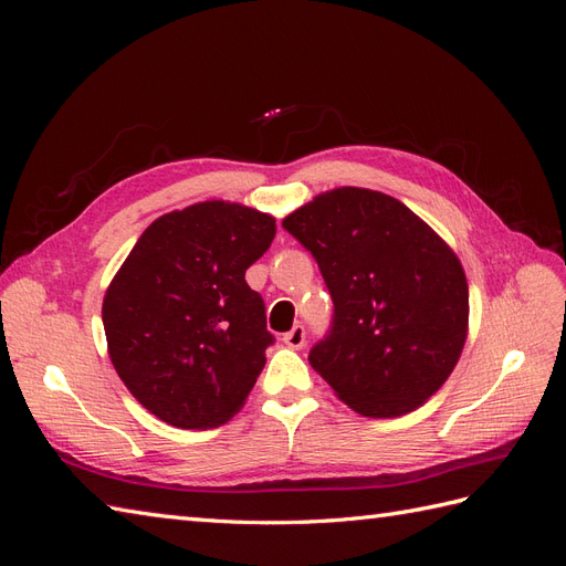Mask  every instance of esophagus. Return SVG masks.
<instances>
[{
    "instance_id": "1",
    "label": "esophagus",
    "mask_w": 566,
    "mask_h": 566,
    "mask_svg": "<svg viewBox=\"0 0 566 566\" xmlns=\"http://www.w3.org/2000/svg\"><path fill=\"white\" fill-rule=\"evenodd\" d=\"M283 342H285V345H287L290 349H302L304 342H306L304 325H295L293 331H287V333L283 335Z\"/></svg>"
}]
</instances>
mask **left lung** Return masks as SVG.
Here are the masks:
<instances>
[{
  "instance_id": "left-lung-1",
  "label": "left lung",
  "mask_w": 566,
  "mask_h": 566,
  "mask_svg": "<svg viewBox=\"0 0 566 566\" xmlns=\"http://www.w3.org/2000/svg\"><path fill=\"white\" fill-rule=\"evenodd\" d=\"M333 297L310 364L366 418H397L447 382L468 337L470 293L455 252L397 198L335 188L283 219Z\"/></svg>"
}]
</instances>
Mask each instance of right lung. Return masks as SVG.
<instances>
[{
	"label": "right lung",
	"mask_w": 566,
	"mask_h": 566,
	"mask_svg": "<svg viewBox=\"0 0 566 566\" xmlns=\"http://www.w3.org/2000/svg\"><path fill=\"white\" fill-rule=\"evenodd\" d=\"M273 235L264 212L198 202L153 221L115 273L101 312L111 361L156 418L205 430L245 403L273 345L245 271Z\"/></svg>",
	"instance_id": "1"
}]
</instances>
